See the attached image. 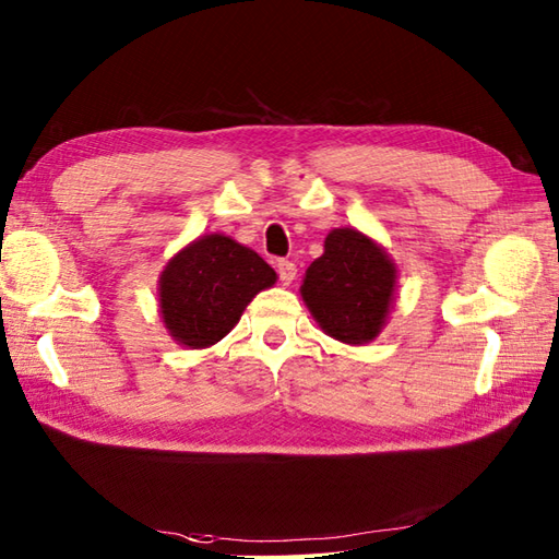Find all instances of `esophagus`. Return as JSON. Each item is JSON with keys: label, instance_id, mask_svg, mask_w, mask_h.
<instances>
[{"label": "esophagus", "instance_id": "obj_1", "mask_svg": "<svg viewBox=\"0 0 559 559\" xmlns=\"http://www.w3.org/2000/svg\"><path fill=\"white\" fill-rule=\"evenodd\" d=\"M276 271H278V278H281L283 286H288V283H293L295 273H298V266H295L293 261H288V259H278Z\"/></svg>", "mask_w": 559, "mask_h": 559}]
</instances>
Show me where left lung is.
Wrapping results in <instances>:
<instances>
[{
  "mask_svg": "<svg viewBox=\"0 0 559 559\" xmlns=\"http://www.w3.org/2000/svg\"><path fill=\"white\" fill-rule=\"evenodd\" d=\"M396 269L370 237L353 228L326 235L324 254L305 273L302 300L329 336L336 341H372L391 305Z\"/></svg>",
  "mask_w": 559,
  "mask_h": 559,
  "instance_id": "1",
  "label": "left lung"
}]
</instances>
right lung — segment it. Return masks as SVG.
Returning a JSON list of instances; mask_svg holds the SVG:
<instances>
[{
	"instance_id": "obj_1",
	"label": "right lung",
	"mask_w": 559,
	"mask_h": 559,
	"mask_svg": "<svg viewBox=\"0 0 559 559\" xmlns=\"http://www.w3.org/2000/svg\"><path fill=\"white\" fill-rule=\"evenodd\" d=\"M273 283L276 271L252 249L225 235H204L163 271V322L182 346H213L240 322L249 300Z\"/></svg>"
}]
</instances>
